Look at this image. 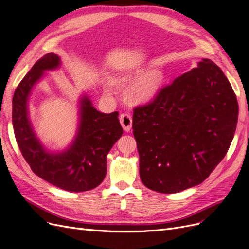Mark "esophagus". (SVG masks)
<instances>
[{"label": "esophagus", "mask_w": 249, "mask_h": 249, "mask_svg": "<svg viewBox=\"0 0 249 249\" xmlns=\"http://www.w3.org/2000/svg\"><path fill=\"white\" fill-rule=\"evenodd\" d=\"M120 123H121L123 129L125 131H130L132 127V118L129 114L124 113L120 115Z\"/></svg>", "instance_id": "esophagus-1"}]
</instances>
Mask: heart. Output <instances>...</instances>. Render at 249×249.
I'll use <instances>...</instances> for the list:
<instances>
[{"instance_id":"b5f03b06","label":"heart","mask_w":249,"mask_h":249,"mask_svg":"<svg viewBox=\"0 0 249 249\" xmlns=\"http://www.w3.org/2000/svg\"><path fill=\"white\" fill-rule=\"evenodd\" d=\"M142 72L137 73L141 77ZM163 85V73L160 71H153L143 76L133 86L129 93V99L133 103H145L158 93Z\"/></svg>"}]
</instances>
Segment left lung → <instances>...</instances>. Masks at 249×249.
I'll return each instance as SVG.
<instances>
[{
	"instance_id": "8db88e82",
	"label": "left lung",
	"mask_w": 249,
	"mask_h": 249,
	"mask_svg": "<svg viewBox=\"0 0 249 249\" xmlns=\"http://www.w3.org/2000/svg\"><path fill=\"white\" fill-rule=\"evenodd\" d=\"M237 121L238 101L225 73L210 59L198 62L133 108L143 185L164 194L200 185L224 159Z\"/></svg>"
}]
</instances>
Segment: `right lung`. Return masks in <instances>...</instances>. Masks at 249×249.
<instances>
[{
	"instance_id": "add662e5",
	"label": "right lung",
	"mask_w": 249,
	"mask_h": 249,
	"mask_svg": "<svg viewBox=\"0 0 249 249\" xmlns=\"http://www.w3.org/2000/svg\"><path fill=\"white\" fill-rule=\"evenodd\" d=\"M60 58L48 53L36 61L17 86L12 99L14 134L23 158L35 174L70 192L96 188L107 174V155L122 136L119 113H100L87 96L80 100V124L75 141L61 153H49L36 139L29 119L27 101L45 71L57 69Z\"/></svg>"
}]
</instances>
